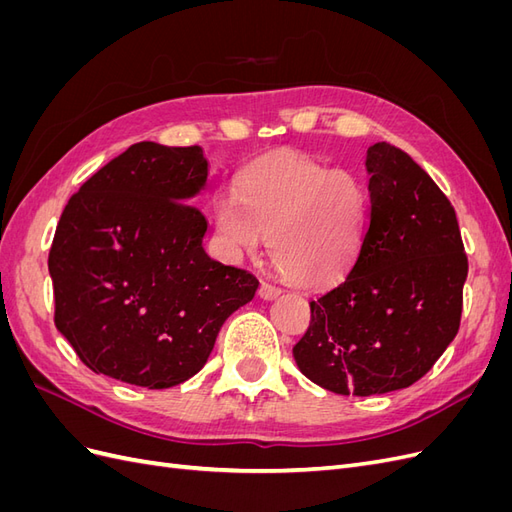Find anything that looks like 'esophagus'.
Returning <instances> with one entry per match:
<instances>
[{"instance_id":"obj_1","label":"esophagus","mask_w":512,"mask_h":512,"mask_svg":"<svg viewBox=\"0 0 512 512\" xmlns=\"http://www.w3.org/2000/svg\"><path fill=\"white\" fill-rule=\"evenodd\" d=\"M258 294H260V299L271 301V299H275V297H280L282 288H277V286H273V284H269V282H262Z\"/></svg>"}]
</instances>
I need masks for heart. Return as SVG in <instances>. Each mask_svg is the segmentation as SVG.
I'll return each mask as SVG.
<instances>
[{
	"mask_svg": "<svg viewBox=\"0 0 512 512\" xmlns=\"http://www.w3.org/2000/svg\"><path fill=\"white\" fill-rule=\"evenodd\" d=\"M367 211L359 177L303 156H280L247 170L239 198L218 200L215 226L232 256H254L269 239L271 262L284 280L327 288L359 258Z\"/></svg>",
	"mask_w": 512,
	"mask_h": 512,
	"instance_id": "b5f03b06",
	"label": "heart"
}]
</instances>
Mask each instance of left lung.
<instances>
[{"mask_svg":"<svg viewBox=\"0 0 512 512\" xmlns=\"http://www.w3.org/2000/svg\"><path fill=\"white\" fill-rule=\"evenodd\" d=\"M369 220L342 284L309 301L292 348L303 376L337 395H382L421 380L453 342L468 256L451 200L406 151L367 149Z\"/></svg>","mask_w":512,"mask_h":512,"instance_id":"obj_1","label":"left lung"}]
</instances>
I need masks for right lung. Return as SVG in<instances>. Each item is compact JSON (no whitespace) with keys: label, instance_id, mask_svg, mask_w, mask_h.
Returning a JSON list of instances; mask_svg holds the SVG:
<instances>
[{"label":"right lung","instance_id":"add662e5","mask_svg":"<svg viewBox=\"0 0 512 512\" xmlns=\"http://www.w3.org/2000/svg\"><path fill=\"white\" fill-rule=\"evenodd\" d=\"M200 145L136 143L61 213L49 252L55 327L96 374L170 389L207 363L222 324L258 280L207 256Z\"/></svg>","mask_w":512,"mask_h":512}]
</instances>
